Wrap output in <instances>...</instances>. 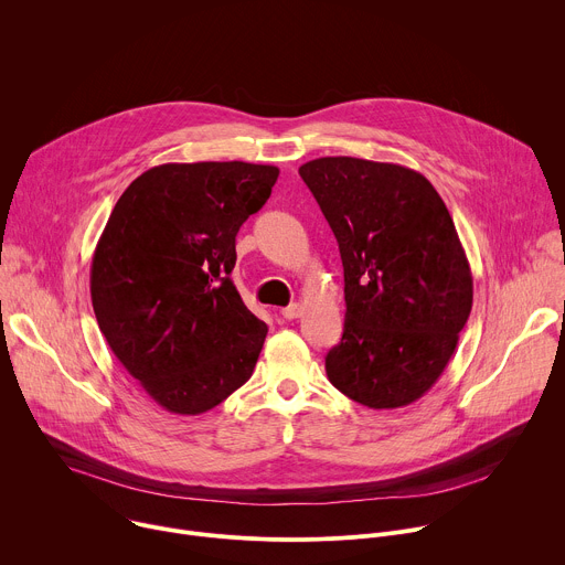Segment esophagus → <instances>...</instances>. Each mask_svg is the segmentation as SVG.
<instances>
[{
  "mask_svg": "<svg viewBox=\"0 0 565 565\" xmlns=\"http://www.w3.org/2000/svg\"><path fill=\"white\" fill-rule=\"evenodd\" d=\"M301 312H303L301 303H290V306L281 308V315H284V319H297V317H301Z\"/></svg>",
  "mask_w": 565,
  "mask_h": 565,
  "instance_id": "obj_1",
  "label": "esophagus"
}]
</instances>
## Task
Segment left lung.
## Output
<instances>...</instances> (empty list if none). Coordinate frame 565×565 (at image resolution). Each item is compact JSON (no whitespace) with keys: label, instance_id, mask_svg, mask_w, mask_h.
Returning <instances> with one entry per match:
<instances>
[{"label":"left lung","instance_id":"obj_1","mask_svg":"<svg viewBox=\"0 0 565 565\" xmlns=\"http://www.w3.org/2000/svg\"><path fill=\"white\" fill-rule=\"evenodd\" d=\"M299 177L344 266V333L331 384L369 409L407 407L449 364L473 301L451 214L416 170L351 156L308 160Z\"/></svg>","mask_w":565,"mask_h":565}]
</instances>
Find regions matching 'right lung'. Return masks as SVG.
Listing matches in <instances>:
<instances>
[{
	"mask_svg": "<svg viewBox=\"0 0 565 565\" xmlns=\"http://www.w3.org/2000/svg\"><path fill=\"white\" fill-rule=\"evenodd\" d=\"M279 168L244 160L166 163L118 199L92 259L98 327L160 407L199 416L244 386L268 327L230 273L234 238Z\"/></svg>",
	"mask_w": 565,
	"mask_h": 565,
	"instance_id": "obj_1",
	"label": "right lung"
}]
</instances>
